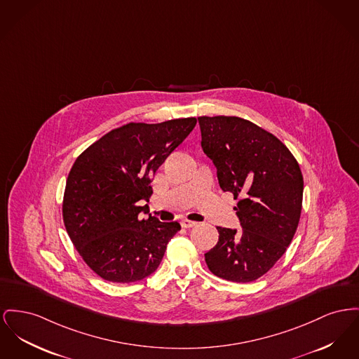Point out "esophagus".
I'll return each instance as SVG.
<instances>
[{"instance_id": "1", "label": "esophagus", "mask_w": 359, "mask_h": 359, "mask_svg": "<svg viewBox=\"0 0 359 359\" xmlns=\"http://www.w3.org/2000/svg\"><path fill=\"white\" fill-rule=\"evenodd\" d=\"M180 224H182V226H183V228H192V226H196V222H195V221H190V219H187V218L182 219V221H180Z\"/></svg>"}]
</instances>
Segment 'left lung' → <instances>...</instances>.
Returning <instances> with one entry per match:
<instances>
[{"instance_id": "obj_1", "label": "left lung", "mask_w": 359, "mask_h": 359, "mask_svg": "<svg viewBox=\"0 0 359 359\" xmlns=\"http://www.w3.org/2000/svg\"><path fill=\"white\" fill-rule=\"evenodd\" d=\"M203 151L222 191L232 192L243 231L217 226L218 243L205 260L222 279L253 282L274 267L294 237L304 179L287 147L238 116H199Z\"/></svg>"}]
</instances>
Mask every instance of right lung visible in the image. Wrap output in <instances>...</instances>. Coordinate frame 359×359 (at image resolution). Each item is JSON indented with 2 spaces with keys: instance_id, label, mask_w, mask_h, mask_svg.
<instances>
[{
  "instance_id": "right-lung-1",
  "label": "right lung",
  "mask_w": 359,
  "mask_h": 359,
  "mask_svg": "<svg viewBox=\"0 0 359 359\" xmlns=\"http://www.w3.org/2000/svg\"><path fill=\"white\" fill-rule=\"evenodd\" d=\"M196 125V118L130 122L108 131L76 158L66 179L62 217L73 245L102 279L130 283L156 271L180 224L142 218L151 177Z\"/></svg>"
}]
</instances>
